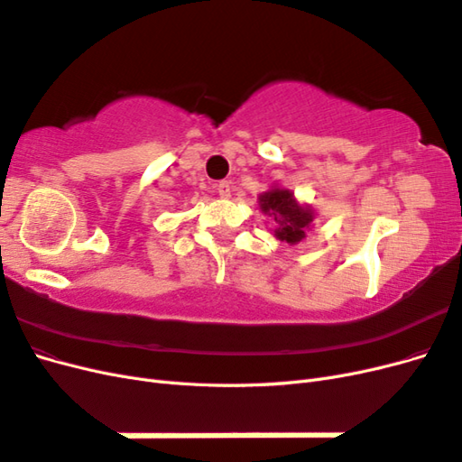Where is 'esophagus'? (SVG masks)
Here are the masks:
<instances>
[{
	"label": "esophagus",
	"instance_id": "esophagus-1",
	"mask_svg": "<svg viewBox=\"0 0 462 462\" xmlns=\"http://www.w3.org/2000/svg\"><path fill=\"white\" fill-rule=\"evenodd\" d=\"M216 190H217V194H219L221 199H227L229 194H231V187H229L227 180H219V183L216 185Z\"/></svg>",
	"mask_w": 462,
	"mask_h": 462
}]
</instances>
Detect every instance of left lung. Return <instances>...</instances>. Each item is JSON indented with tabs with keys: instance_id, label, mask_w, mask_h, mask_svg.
I'll use <instances>...</instances> for the list:
<instances>
[{
	"instance_id": "1",
	"label": "left lung",
	"mask_w": 462,
	"mask_h": 462,
	"mask_svg": "<svg viewBox=\"0 0 462 462\" xmlns=\"http://www.w3.org/2000/svg\"><path fill=\"white\" fill-rule=\"evenodd\" d=\"M262 212L273 217L275 236L289 245H295L306 236V229L312 226V209L299 206L292 192L285 189H272L260 197Z\"/></svg>"
}]
</instances>
